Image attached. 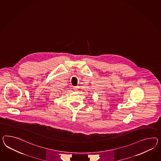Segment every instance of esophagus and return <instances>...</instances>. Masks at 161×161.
Returning a JSON list of instances; mask_svg holds the SVG:
<instances>
[{
  "instance_id": "34e87169",
  "label": "esophagus",
  "mask_w": 161,
  "mask_h": 161,
  "mask_svg": "<svg viewBox=\"0 0 161 161\" xmlns=\"http://www.w3.org/2000/svg\"><path fill=\"white\" fill-rule=\"evenodd\" d=\"M74 90H75V91H77L78 89V86H74Z\"/></svg>"
}]
</instances>
